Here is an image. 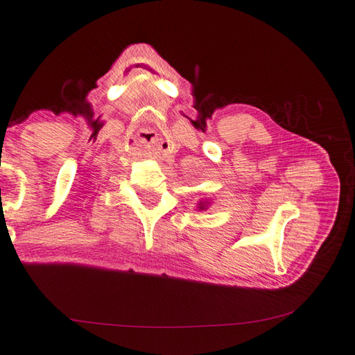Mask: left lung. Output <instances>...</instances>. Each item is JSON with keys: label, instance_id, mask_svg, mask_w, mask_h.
<instances>
[{"label": "left lung", "instance_id": "obj_1", "mask_svg": "<svg viewBox=\"0 0 355 355\" xmlns=\"http://www.w3.org/2000/svg\"><path fill=\"white\" fill-rule=\"evenodd\" d=\"M206 205H208V203H203V202H200V203H198L200 209H205V208H206Z\"/></svg>", "mask_w": 355, "mask_h": 355}]
</instances>
